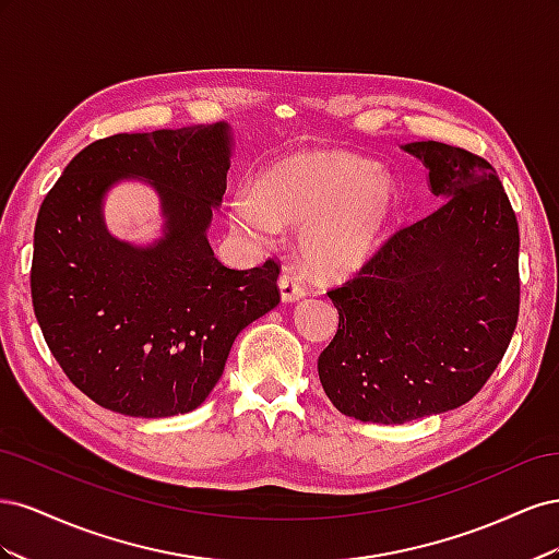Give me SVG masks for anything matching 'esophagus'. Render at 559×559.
<instances>
[{
    "label": "esophagus",
    "instance_id": "1",
    "mask_svg": "<svg viewBox=\"0 0 559 559\" xmlns=\"http://www.w3.org/2000/svg\"><path fill=\"white\" fill-rule=\"evenodd\" d=\"M280 294L284 302H294L306 296V286H302L300 277L294 273L292 267H286L280 275Z\"/></svg>",
    "mask_w": 559,
    "mask_h": 559
}]
</instances>
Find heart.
Masks as SVG:
<instances>
[{
    "instance_id": "heart-1",
    "label": "heart",
    "mask_w": 559,
    "mask_h": 559,
    "mask_svg": "<svg viewBox=\"0 0 559 559\" xmlns=\"http://www.w3.org/2000/svg\"><path fill=\"white\" fill-rule=\"evenodd\" d=\"M396 207V181L384 167L341 151H300L267 165L253 193L233 200V226L273 240L300 226L298 251L310 273L349 277L373 259Z\"/></svg>"
}]
</instances>
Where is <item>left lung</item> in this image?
<instances>
[{
  "label": "left lung",
  "mask_w": 559,
  "mask_h": 559,
  "mask_svg": "<svg viewBox=\"0 0 559 559\" xmlns=\"http://www.w3.org/2000/svg\"><path fill=\"white\" fill-rule=\"evenodd\" d=\"M445 202L396 230L329 298L341 314L319 354L337 411L403 425L460 408L495 373L520 310L518 218L495 167L443 142L403 144Z\"/></svg>",
  "instance_id": "1"
}]
</instances>
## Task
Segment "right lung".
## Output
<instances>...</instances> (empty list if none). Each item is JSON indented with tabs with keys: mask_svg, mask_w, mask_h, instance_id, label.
I'll return each instance as SVG.
<instances>
[{
	"mask_svg": "<svg viewBox=\"0 0 559 559\" xmlns=\"http://www.w3.org/2000/svg\"><path fill=\"white\" fill-rule=\"evenodd\" d=\"M233 154L228 123L88 144L44 198L35 226L32 306L64 376L107 411H195L224 373L238 333L280 302V265L230 270L207 240ZM140 178L159 193L164 235L114 239L104 198Z\"/></svg>",
	"mask_w": 559,
	"mask_h": 559,
	"instance_id": "right-lung-1",
	"label": "right lung"
}]
</instances>
